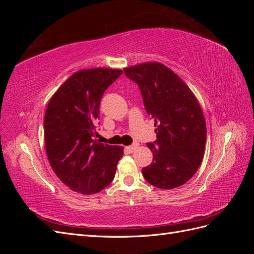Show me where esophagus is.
Masks as SVG:
<instances>
[{"mask_svg": "<svg viewBox=\"0 0 254 254\" xmlns=\"http://www.w3.org/2000/svg\"><path fill=\"white\" fill-rule=\"evenodd\" d=\"M136 148H137V144H133V145H130V146H126V147H125V151L128 152V153H131V152H133Z\"/></svg>", "mask_w": 254, "mask_h": 254, "instance_id": "34e87169", "label": "esophagus"}]
</instances>
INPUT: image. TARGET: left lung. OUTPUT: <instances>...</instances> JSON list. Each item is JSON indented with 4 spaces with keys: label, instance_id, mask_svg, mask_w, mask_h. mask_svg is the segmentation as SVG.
Returning <instances> with one entry per match:
<instances>
[{
    "label": "left lung",
    "instance_id": "1",
    "mask_svg": "<svg viewBox=\"0 0 254 254\" xmlns=\"http://www.w3.org/2000/svg\"><path fill=\"white\" fill-rule=\"evenodd\" d=\"M139 84L145 109L155 119L157 140L147 143L153 159L143 167L144 178L163 190L187 183L201 164L206 126L195 94L178 75L160 63L124 68Z\"/></svg>",
    "mask_w": 254,
    "mask_h": 254
}]
</instances>
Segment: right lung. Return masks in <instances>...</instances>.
Listing matches in <instances>:
<instances>
[{
    "instance_id": "right-lung-1",
    "label": "right lung",
    "mask_w": 254,
    "mask_h": 254,
    "mask_svg": "<svg viewBox=\"0 0 254 254\" xmlns=\"http://www.w3.org/2000/svg\"><path fill=\"white\" fill-rule=\"evenodd\" d=\"M123 74L119 68L75 72L51 97L44 117V141L54 173L74 191L96 194L111 183L123 146L94 139L106 89Z\"/></svg>"
}]
</instances>
